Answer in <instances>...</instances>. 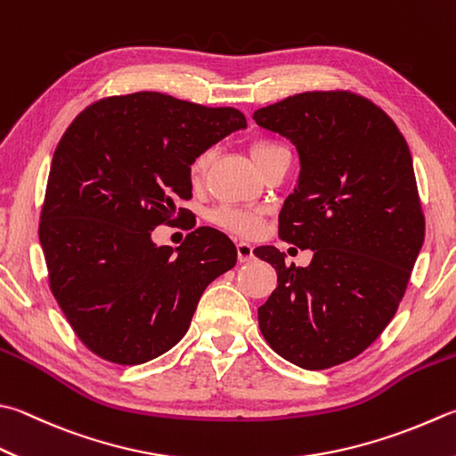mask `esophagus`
Listing matches in <instances>:
<instances>
[{"label":"esophagus","mask_w":456,"mask_h":456,"mask_svg":"<svg viewBox=\"0 0 456 456\" xmlns=\"http://www.w3.org/2000/svg\"><path fill=\"white\" fill-rule=\"evenodd\" d=\"M236 250H238V260L240 262H250L254 257V246L248 244V242H238L236 244Z\"/></svg>","instance_id":"esophagus-1"}]
</instances>
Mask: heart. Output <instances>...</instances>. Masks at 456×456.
<instances>
[{
    "instance_id": "heart-1",
    "label": "heart",
    "mask_w": 456,
    "mask_h": 456,
    "mask_svg": "<svg viewBox=\"0 0 456 456\" xmlns=\"http://www.w3.org/2000/svg\"><path fill=\"white\" fill-rule=\"evenodd\" d=\"M250 151H252V159L256 160L257 168L265 165L270 159L278 157V154L288 152V149L283 147V144H280L276 141H265V139L252 142ZM212 154H214L212 149H204L192 159L191 167H188V176H191L192 183H200L204 173H206V168H208V165H210ZM210 220L216 226L232 232V234H240V236L256 234L257 228H260V222H262L260 214L257 212L244 210V208H230V206H222V208L214 210L210 214Z\"/></svg>"
}]
</instances>
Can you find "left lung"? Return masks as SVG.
I'll list each match as a JSON object with an SVG mask.
<instances>
[{
	"label": "left lung",
	"mask_w": 456,
	"mask_h": 456,
	"mask_svg": "<svg viewBox=\"0 0 456 456\" xmlns=\"http://www.w3.org/2000/svg\"><path fill=\"white\" fill-rule=\"evenodd\" d=\"M254 121L297 151L280 238L314 252L299 268L273 246L254 250L278 272L257 309L262 335L312 371L349 362L393 320L425 240L409 147L379 107L347 91L299 93L257 109Z\"/></svg>",
	"instance_id": "obj_1"
}]
</instances>
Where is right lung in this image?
Instances as JSON below:
<instances>
[{
	"mask_svg": "<svg viewBox=\"0 0 456 456\" xmlns=\"http://www.w3.org/2000/svg\"><path fill=\"white\" fill-rule=\"evenodd\" d=\"M240 128L238 109L152 91L102 99L69 125L51 160L39 242L51 291L93 354L121 365L167 354L206 286L236 265L220 230H194L176 250L151 232L192 199L196 154Z\"/></svg>",
	"mask_w": 456,
	"mask_h": 456,
	"instance_id": "obj_1",
	"label": "right lung"
}]
</instances>
